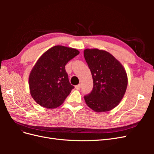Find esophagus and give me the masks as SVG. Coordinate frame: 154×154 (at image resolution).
<instances>
[{
    "label": "esophagus",
    "instance_id": "esophagus-1",
    "mask_svg": "<svg viewBox=\"0 0 154 154\" xmlns=\"http://www.w3.org/2000/svg\"><path fill=\"white\" fill-rule=\"evenodd\" d=\"M75 88H76V89L79 90V89H80V88H81V84H78V85H76V86H75Z\"/></svg>",
    "mask_w": 154,
    "mask_h": 154
}]
</instances>
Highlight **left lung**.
Returning <instances> with one entry per match:
<instances>
[{"label":"left lung","instance_id":"8db88e82","mask_svg":"<svg viewBox=\"0 0 154 154\" xmlns=\"http://www.w3.org/2000/svg\"><path fill=\"white\" fill-rule=\"evenodd\" d=\"M83 54L93 80L92 92L84 96L86 104L96 112L112 110L127 90V72L123 65L105 50L86 49Z\"/></svg>","mask_w":154,"mask_h":154}]
</instances>
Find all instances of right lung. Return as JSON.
Returning a JSON list of instances; mask_svg holds the SVG:
<instances>
[{
    "label": "right lung",
    "instance_id": "add662e5",
    "mask_svg": "<svg viewBox=\"0 0 154 154\" xmlns=\"http://www.w3.org/2000/svg\"><path fill=\"white\" fill-rule=\"evenodd\" d=\"M79 53L76 49L56 45L38 58L29 76L30 94L36 103L55 109L63 103L74 88L65 66Z\"/></svg>",
    "mask_w": 154,
    "mask_h": 154
}]
</instances>
